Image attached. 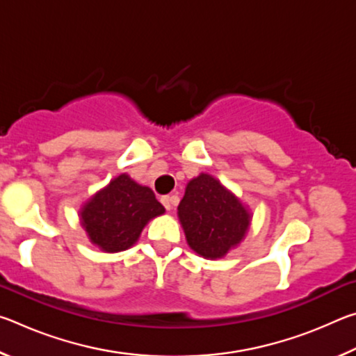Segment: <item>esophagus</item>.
I'll list each match as a JSON object with an SVG mask.
<instances>
[{
    "mask_svg": "<svg viewBox=\"0 0 356 356\" xmlns=\"http://www.w3.org/2000/svg\"><path fill=\"white\" fill-rule=\"evenodd\" d=\"M161 204H163L166 210L172 209V196H163L161 197Z\"/></svg>",
    "mask_w": 356,
    "mask_h": 356,
    "instance_id": "1",
    "label": "esophagus"
}]
</instances>
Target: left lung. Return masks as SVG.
Wrapping results in <instances>:
<instances>
[{"instance_id": "1", "label": "left lung", "mask_w": 356, "mask_h": 356, "mask_svg": "<svg viewBox=\"0 0 356 356\" xmlns=\"http://www.w3.org/2000/svg\"><path fill=\"white\" fill-rule=\"evenodd\" d=\"M190 248L206 259H220L248 231L251 215L210 174L191 179L177 207Z\"/></svg>"}]
</instances>
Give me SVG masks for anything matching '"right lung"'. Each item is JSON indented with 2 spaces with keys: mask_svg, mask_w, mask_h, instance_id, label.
Listing matches in <instances>:
<instances>
[{
  "mask_svg": "<svg viewBox=\"0 0 356 356\" xmlns=\"http://www.w3.org/2000/svg\"><path fill=\"white\" fill-rule=\"evenodd\" d=\"M161 213L165 207L149 186L138 185L127 174H120L84 204L80 216L94 245L102 251L118 252L130 248L146 222Z\"/></svg>",
  "mask_w": 356,
  "mask_h": 356,
  "instance_id": "obj_1",
  "label": "right lung"
}]
</instances>
